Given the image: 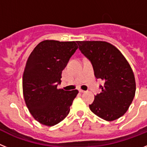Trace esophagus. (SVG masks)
Here are the masks:
<instances>
[{"mask_svg":"<svg viewBox=\"0 0 147 147\" xmlns=\"http://www.w3.org/2000/svg\"><path fill=\"white\" fill-rule=\"evenodd\" d=\"M79 92H81V93H84V92H86V91H84V90H82V89H79Z\"/></svg>","mask_w":147,"mask_h":147,"instance_id":"obj_1","label":"esophagus"}]
</instances>
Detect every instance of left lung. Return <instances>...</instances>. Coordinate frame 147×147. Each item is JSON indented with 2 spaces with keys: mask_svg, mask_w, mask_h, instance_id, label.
I'll list each match as a JSON object with an SVG mask.
<instances>
[{
  "mask_svg": "<svg viewBox=\"0 0 147 147\" xmlns=\"http://www.w3.org/2000/svg\"><path fill=\"white\" fill-rule=\"evenodd\" d=\"M80 52L91 61L96 79L104 81L90 110L102 119L113 121L126 113L136 93L134 74L118 49L102 41H78Z\"/></svg>",
  "mask_w": 147,
  "mask_h": 147,
  "instance_id": "left-lung-1",
  "label": "left lung"
}]
</instances>
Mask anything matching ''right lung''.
Returning <instances> with one entry per match:
<instances>
[{
	"label": "right lung",
	"instance_id": "right-lung-1",
	"mask_svg": "<svg viewBox=\"0 0 147 147\" xmlns=\"http://www.w3.org/2000/svg\"><path fill=\"white\" fill-rule=\"evenodd\" d=\"M78 47L76 42L45 40L29 55L22 77L23 96L30 113L42 125H57L69 113L78 91L57 86Z\"/></svg>",
	"mask_w": 147,
	"mask_h": 147
}]
</instances>
